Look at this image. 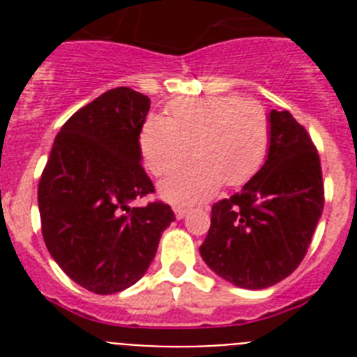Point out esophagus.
I'll return each instance as SVG.
<instances>
[{"mask_svg": "<svg viewBox=\"0 0 357 357\" xmlns=\"http://www.w3.org/2000/svg\"><path fill=\"white\" fill-rule=\"evenodd\" d=\"M189 214V209L188 207H175V216L178 218V220H182V218H185Z\"/></svg>", "mask_w": 357, "mask_h": 357, "instance_id": "obj_1", "label": "esophagus"}]
</instances>
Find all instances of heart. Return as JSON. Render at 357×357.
<instances>
[{
    "mask_svg": "<svg viewBox=\"0 0 357 357\" xmlns=\"http://www.w3.org/2000/svg\"><path fill=\"white\" fill-rule=\"evenodd\" d=\"M272 139L266 107L239 96L184 98L169 103L168 119L150 116L139 134L146 168L166 175L189 155L195 160L160 184L173 204H193L225 184H247L264 164Z\"/></svg>",
    "mask_w": 357,
    "mask_h": 357,
    "instance_id": "obj_1",
    "label": "heart"
}]
</instances>
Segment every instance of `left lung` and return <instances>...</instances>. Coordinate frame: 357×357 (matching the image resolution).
I'll return each mask as SVG.
<instances>
[{
    "instance_id": "left-lung-1",
    "label": "left lung",
    "mask_w": 357,
    "mask_h": 357,
    "mask_svg": "<svg viewBox=\"0 0 357 357\" xmlns=\"http://www.w3.org/2000/svg\"><path fill=\"white\" fill-rule=\"evenodd\" d=\"M263 168L241 191L214 204L200 255L216 275L264 289L291 275L307 254L324 211L320 157L288 110H272Z\"/></svg>"
}]
</instances>
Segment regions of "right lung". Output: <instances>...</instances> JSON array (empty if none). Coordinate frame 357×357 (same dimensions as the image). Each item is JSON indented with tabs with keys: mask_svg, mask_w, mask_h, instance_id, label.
Instances as JSON below:
<instances>
[{
	"mask_svg": "<svg viewBox=\"0 0 357 357\" xmlns=\"http://www.w3.org/2000/svg\"><path fill=\"white\" fill-rule=\"evenodd\" d=\"M150 98L116 87L77 110L56 134L39 181L43 238L66 275L110 295L130 288L155 257L172 207L130 202L153 193L139 134Z\"/></svg>",
	"mask_w": 357,
	"mask_h": 357,
	"instance_id": "add662e5",
	"label": "right lung"
}]
</instances>
